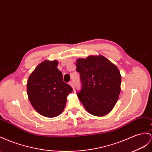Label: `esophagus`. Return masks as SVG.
Instances as JSON below:
<instances>
[{"mask_svg":"<svg viewBox=\"0 0 152 152\" xmlns=\"http://www.w3.org/2000/svg\"><path fill=\"white\" fill-rule=\"evenodd\" d=\"M69 85H71V87H72L73 89L75 88V87H74V83H73V81H70V82H69Z\"/></svg>","mask_w":152,"mask_h":152,"instance_id":"esophagus-1","label":"esophagus"}]
</instances>
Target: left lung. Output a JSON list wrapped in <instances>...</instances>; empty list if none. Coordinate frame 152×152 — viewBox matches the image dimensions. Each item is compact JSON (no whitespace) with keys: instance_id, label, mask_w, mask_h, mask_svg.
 Segmentation results:
<instances>
[{"instance_id":"obj_1","label":"left lung","mask_w":152,"mask_h":152,"mask_svg":"<svg viewBox=\"0 0 152 152\" xmlns=\"http://www.w3.org/2000/svg\"><path fill=\"white\" fill-rule=\"evenodd\" d=\"M81 89L77 96L86 110L93 115H105L118 102L121 76L118 68L102 55L76 60Z\"/></svg>"}]
</instances>
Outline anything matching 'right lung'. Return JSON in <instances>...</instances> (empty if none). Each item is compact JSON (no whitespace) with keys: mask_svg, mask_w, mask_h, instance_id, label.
<instances>
[{"mask_svg":"<svg viewBox=\"0 0 152 152\" xmlns=\"http://www.w3.org/2000/svg\"><path fill=\"white\" fill-rule=\"evenodd\" d=\"M57 60H45L31 74L27 83L29 102L38 113L48 118L59 115L72 88L64 82Z\"/></svg>","mask_w":152,"mask_h":152,"instance_id":"right-lung-1","label":"right lung"}]
</instances>
